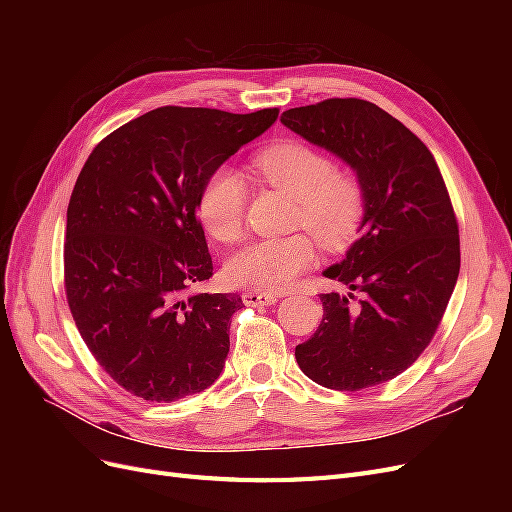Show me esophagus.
Returning a JSON list of instances; mask_svg holds the SVG:
<instances>
[{"mask_svg": "<svg viewBox=\"0 0 512 512\" xmlns=\"http://www.w3.org/2000/svg\"><path fill=\"white\" fill-rule=\"evenodd\" d=\"M243 303L250 305V307H267V305H273L277 301L275 294L271 292H258V290H247L243 292Z\"/></svg>", "mask_w": 512, "mask_h": 512, "instance_id": "34e87169", "label": "esophagus"}]
</instances>
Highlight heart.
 <instances>
[{
	"mask_svg": "<svg viewBox=\"0 0 512 512\" xmlns=\"http://www.w3.org/2000/svg\"><path fill=\"white\" fill-rule=\"evenodd\" d=\"M254 170L271 188L294 198L292 226H305L324 245L344 247L359 230L365 215V185L348 168H335L327 153L301 143L282 141L254 156ZM247 190L228 166L211 170L196 198V215L220 243L243 235ZM314 241L305 232L282 239H260L245 245L228 260L226 275L239 286L262 292L286 290L316 265Z\"/></svg>",
	"mask_w": 512,
	"mask_h": 512,
	"instance_id": "1",
	"label": "heart"
}]
</instances>
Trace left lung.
<instances>
[{
	"label": "left lung",
	"instance_id": "8db88e82",
	"mask_svg": "<svg viewBox=\"0 0 512 512\" xmlns=\"http://www.w3.org/2000/svg\"><path fill=\"white\" fill-rule=\"evenodd\" d=\"M282 123L346 160L367 198L361 239L324 271L352 292L320 294L322 322L294 348L297 363L335 391L393 380L436 335L459 275V226L436 158L404 123L359 98L290 108Z\"/></svg>",
	"mask_w": 512,
	"mask_h": 512
}]
</instances>
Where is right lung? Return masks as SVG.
Here are the masks:
<instances>
[{"instance_id": "right-lung-1", "label": "right lung", "mask_w": 512, "mask_h": 512, "mask_svg": "<svg viewBox=\"0 0 512 512\" xmlns=\"http://www.w3.org/2000/svg\"><path fill=\"white\" fill-rule=\"evenodd\" d=\"M277 113L160 106L89 153L68 205L66 299L89 352L128 393L168 404L222 374L230 318L245 305L235 292H188L213 275L196 198Z\"/></svg>"}]
</instances>
